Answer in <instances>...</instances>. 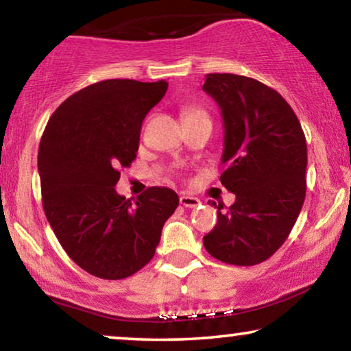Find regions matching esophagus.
Here are the masks:
<instances>
[{
    "instance_id": "1",
    "label": "esophagus",
    "mask_w": 351,
    "mask_h": 351,
    "mask_svg": "<svg viewBox=\"0 0 351 351\" xmlns=\"http://www.w3.org/2000/svg\"><path fill=\"white\" fill-rule=\"evenodd\" d=\"M180 204L185 206V208H196V206L199 204V199L195 198V196L182 195L180 196Z\"/></svg>"
}]
</instances>
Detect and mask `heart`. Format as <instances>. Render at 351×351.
<instances>
[{
    "label": "heart",
    "mask_w": 351,
    "mask_h": 351,
    "mask_svg": "<svg viewBox=\"0 0 351 351\" xmlns=\"http://www.w3.org/2000/svg\"><path fill=\"white\" fill-rule=\"evenodd\" d=\"M204 112L203 110L196 108V107H186L184 110V118H189V117H195V114H203Z\"/></svg>",
    "instance_id": "1"
}]
</instances>
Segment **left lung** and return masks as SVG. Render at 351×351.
I'll list each match as a JSON object with an SVG mask.
<instances>
[{
	"instance_id": "8db88e82",
	"label": "left lung",
	"mask_w": 351,
	"mask_h": 351,
	"mask_svg": "<svg viewBox=\"0 0 351 351\" xmlns=\"http://www.w3.org/2000/svg\"><path fill=\"white\" fill-rule=\"evenodd\" d=\"M203 90L220 107L223 153L220 182L237 196L203 238L210 256L257 265L289 237L306 190V142L294 110L261 81L233 73L206 75Z\"/></svg>"
}]
</instances>
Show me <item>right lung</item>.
<instances>
[{"mask_svg":"<svg viewBox=\"0 0 351 351\" xmlns=\"http://www.w3.org/2000/svg\"><path fill=\"white\" fill-rule=\"evenodd\" d=\"M167 83L105 80L70 95L41 137L38 172L43 208L71 261L90 275L123 280L155 256L162 225L179 206L166 186L136 203L118 195V167L136 160L142 121Z\"/></svg>","mask_w":351,"mask_h":351,"instance_id":"right-lung-1","label":"right lung"}]
</instances>
